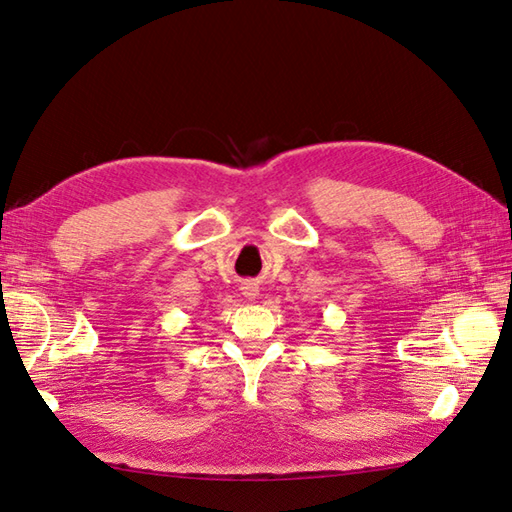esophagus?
Segmentation results:
<instances>
[{"label": "esophagus", "mask_w": 512, "mask_h": 512, "mask_svg": "<svg viewBox=\"0 0 512 512\" xmlns=\"http://www.w3.org/2000/svg\"><path fill=\"white\" fill-rule=\"evenodd\" d=\"M242 290H244V297H248V299H255L259 295V288L255 284H244Z\"/></svg>", "instance_id": "34e87169"}]
</instances>
